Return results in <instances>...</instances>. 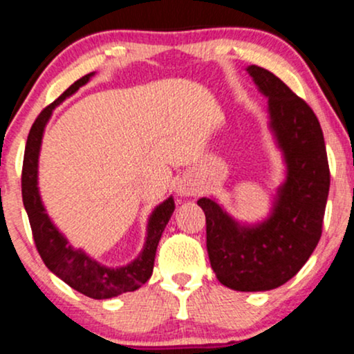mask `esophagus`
Instances as JSON below:
<instances>
[{"mask_svg":"<svg viewBox=\"0 0 354 354\" xmlns=\"http://www.w3.org/2000/svg\"><path fill=\"white\" fill-rule=\"evenodd\" d=\"M198 187L194 184V182H190L189 178H184V180L178 182L177 185V194L180 195V197H190V195H195L197 194Z\"/></svg>","mask_w":354,"mask_h":354,"instance_id":"obj_1","label":"esophagus"}]
</instances>
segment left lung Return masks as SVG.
Segmentation results:
<instances>
[{"mask_svg": "<svg viewBox=\"0 0 354 354\" xmlns=\"http://www.w3.org/2000/svg\"><path fill=\"white\" fill-rule=\"evenodd\" d=\"M268 98L269 126L287 165L272 212L241 225L212 198H200L207 218L213 272L233 290H270L290 281L317 248L324 228L330 169L315 113L281 78L257 65L246 68Z\"/></svg>", "mask_w": 354, "mask_h": 354, "instance_id": "1", "label": "left lung"}]
</instances>
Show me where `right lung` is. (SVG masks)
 Wrapping results in <instances>:
<instances>
[{
	"instance_id": "1",
	"label": "right lung",
	"mask_w": 354,
	"mask_h": 354,
	"mask_svg": "<svg viewBox=\"0 0 354 354\" xmlns=\"http://www.w3.org/2000/svg\"><path fill=\"white\" fill-rule=\"evenodd\" d=\"M91 77H93V72L72 84L54 103L44 108L41 115L36 118L29 131L28 142H26L21 189H23V203L29 216L34 243H36L44 264L49 268L50 272L68 283L72 289L90 299L102 300L116 297L124 292L136 290L142 283L149 281L152 269H154L157 244L162 236L165 225L169 223L170 216L176 210V203L172 197H169L160 205H157L147 221V236L141 254L123 268H106L95 261L93 257H90L85 251L72 248L67 238L52 223L37 189L39 151H41L44 128L57 104L75 93Z\"/></svg>"
}]
</instances>
